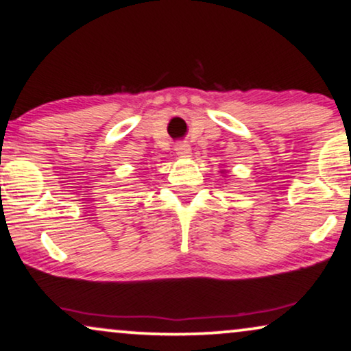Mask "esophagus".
<instances>
[{
  "instance_id": "obj_1",
  "label": "esophagus",
  "mask_w": 351,
  "mask_h": 351,
  "mask_svg": "<svg viewBox=\"0 0 351 351\" xmlns=\"http://www.w3.org/2000/svg\"><path fill=\"white\" fill-rule=\"evenodd\" d=\"M175 151L180 157H189L191 156V146L186 143H178L175 146Z\"/></svg>"
}]
</instances>
